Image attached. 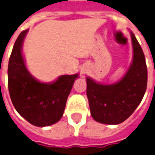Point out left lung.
I'll return each instance as SVG.
<instances>
[{
  "mask_svg": "<svg viewBox=\"0 0 155 155\" xmlns=\"http://www.w3.org/2000/svg\"><path fill=\"white\" fill-rule=\"evenodd\" d=\"M133 61L127 74L113 84L96 83L87 77V97L92 117L104 124L116 125L126 121L140 104L147 87V66L144 52L130 33Z\"/></svg>",
  "mask_w": 155,
  "mask_h": 155,
  "instance_id": "left-lung-1",
  "label": "left lung"
}]
</instances>
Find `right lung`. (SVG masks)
<instances>
[{"label":"right lung","mask_w":155,"mask_h":155,"mask_svg":"<svg viewBox=\"0 0 155 155\" xmlns=\"http://www.w3.org/2000/svg\"><path fill=\"white\" fill-rule=\"evenodd\" d=\"M28 30L15 42L8 65V89L15 108L32 125L47 127L57 122L78 74L61 75L53 83H41L26 68L21 48Z\"/></svg>","instance_id":"1"}]
</instances>
